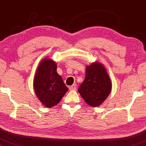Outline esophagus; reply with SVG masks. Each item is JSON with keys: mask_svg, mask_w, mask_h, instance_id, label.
Instances as JSON below:
<instances>
[{"mask_svg": "<svg viewBox=\"0 0 146 146\" xmlns=\"http://www.w3.org/2000/svg\"><path fill=\"white\" fill-rule=\"evenodd\" d=\"M76 88H77V86H76V84H74V85H71L69 87V90H76Z\"/></svg>", "mask_w": 146, "mask_h": 146, "instance_id": "obj_1", "label": "esophagus"}]
</instances>
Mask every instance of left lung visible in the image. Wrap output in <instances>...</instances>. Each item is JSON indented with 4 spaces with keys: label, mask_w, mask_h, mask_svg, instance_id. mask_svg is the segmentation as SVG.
<instances>
[{
    "label": "left lung",
    "mask_w": 146,
    "mask_h": 146,
    "mask_svg": "<svg viewBox=\"0 0 146 146\" xmlns=\"http://www.w3.org/2000/svg\"><path fill=\"white\" fill-rule=\"evenodd\" d=\"M111 90V80L101 63L95 61L86 66L85 80L78 88V92L88 105L99 106Z\"/></svg>",
    "instance_id": "left-lung-1"
}]
</instances>
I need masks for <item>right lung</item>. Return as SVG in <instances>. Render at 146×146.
Masks as SVG:
<instances>
[{
  "label": "right lung",
  "mask_w": 146,
  "mask_h": 146,
  "mask_svg": "<svg viewBox=\"0 0 146 146\" xmlns=\"http://www.w3.org/2000/svg\"><path fill=\"white\" fill-rule=\"evenodd\" d=\"M57 64L52 59L44 58L37 68L33 78L35 93L46 108H52L59 103L68 90L56 72Z\"/></svg>",
  "instance_id": "obj_1"
}]
</instances>
